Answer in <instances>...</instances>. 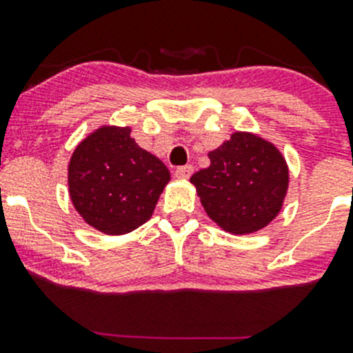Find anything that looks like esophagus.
Returning a JSON list of instances; mask_svg holds the SVG:
<instances>
[{"label":"esophagus","mask_w":353,"mask_h":353,"mask_svg":"<svg viewBox=\"0 0 353 353\" xmlns=\"http://www.w3.org/2000/svg\"><path fill=\"white\" fill-rule=\"evenodd\" d=\"M192 173H194V168L191 164H185V166H180L174 170V176L176 179H189Z\"/></svg>","instance_id":"1"}]
</instances>
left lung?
Returning <instances> with one entry per match:
<instances>
[{"instance_id":"8db88e82","label":"left lung","mask_w":353,"mask_h":353,"mask_svg":"<svg viewBox=\"0 0 353 353\" xmlns=\"http://www.w3.org/2000/svg\"><path fill=\"white\" fill-rule=\"evenodd\" d=\"M210 166L191 176L212 221L235 235L265 228L279 214L288 168L279 150L254 134L235 132L208 154Z\"/></svg>"}]
</instances>
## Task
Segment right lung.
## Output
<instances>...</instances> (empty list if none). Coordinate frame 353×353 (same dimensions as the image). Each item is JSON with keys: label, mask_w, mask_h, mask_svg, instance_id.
<instances>
[{"label": "right lung", "mask_w": 353, "mask_h": 353, "mask_svg": "<svg viewBox=\"0 0 353 353\" xmlns=\"http://www.w3.org/2000/svg\"><path fill=\"white\" fill-rule=\"evenodd\" d=\"M168 182L164 162L138 146L129 127L95 130L68 164L72 203L90 226L108 235L145 224Z\"/></svg>", "instance_id": "right-lung-1"}]
</instances>
